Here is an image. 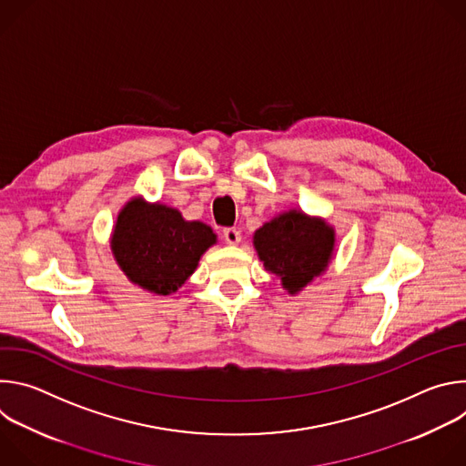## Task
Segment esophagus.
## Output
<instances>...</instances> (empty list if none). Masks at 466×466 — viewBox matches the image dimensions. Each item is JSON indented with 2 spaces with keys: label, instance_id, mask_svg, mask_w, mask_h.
<instances>
[{
  "label": "esophagus",
  "instance_id": "esophagus-1",
  "mask_svg": "<svg viewBox=\"0 0 466 466\" xmlns=\"http://www.w3.org/2000/svg\"><path fill=\"white\" fill-rule=\"evenodd\" d=\"M223 239L228 243V245H239L241 241V232L238 228H225L223 230Z\"/></svg>",
  "mask_w": 466,
  "mask_h": 466
}]
</instances>
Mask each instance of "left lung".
I'll list each match as a JSON object with an SVG mask.
<instances>
[{"mask_svg":"<svg viewBox=\"0 0 466 466\" xmlns=\"http://www.w3.org/2000/svg\"><path fill=\"white\" fill-rule=\"evenodd\" d=\"M252 243L265 271L279 277L289 295H299L328 269L336 252V228L293 208L263 223Z\"/></svg>","mask_w":466,"mask_h":466,"instance_id":"8db88e82","label":"left lung"}]
</instances>
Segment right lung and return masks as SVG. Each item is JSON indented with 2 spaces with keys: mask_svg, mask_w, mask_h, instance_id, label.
<instances>
[{
  "mask_svg": "<svg viewBox=\"0 0 466 466\" xmlns=\"http://www.w3.org/2000/svg\"><path fill=\"white\" fill-rule=\"evenodd\" d=\"M218 243L203 221H186L177 208L132 197L116 218L110 250L123 275L147 293L167 297L195 273Z\"/></svg>",
  "mask_w": 466,
  "mask_h": 466,
  "instance_id": "obj_1",
  "label": "right lung"
}]
</instances>
